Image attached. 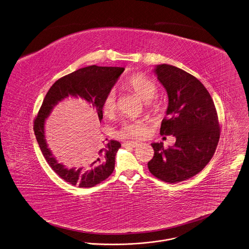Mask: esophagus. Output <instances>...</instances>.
<instances>
[{"mask_svg": "<svg viewBox=\"0 0 249 249\" xmlns=\"http://www.w3.org/2000/svg\"><path fill=\"white\" fill-rule=\"evenodd\" d=\"M123 146H130V147H136V146H139V144L136 143V142H133V141H126V142L123 143Z\"/></svg>", "mask_w": 249, "mask_h": 249, "instance_id": "34e87169", "label": "esophagus"}]
</instances>
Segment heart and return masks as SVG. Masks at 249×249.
<instances>
[{
  "label": "heart",
  "instance_id": "obj_1",
  "mask_svg": "<svg viewBox=\"0 0 249 249\" xmlns=\"http://www.w3.org/2000/svg\"><path fill=\"white\" fill-rule=\"evenodd\" d=\"M124 87L132 91L141 100L147 102L149 107L154 110L160 108V103L151 99L157 92L155 83L143 74H134L124 82ZM102 110L104 116L112 117L117 110V96L114 90L109 91L103 99ZM147 135V127L145 120H132L126 121L122 124L117 132L119 138H133L142 139Z\"/></svg>",
  "mask_w": 249,
  "mask_h": 249
}]
</instances>
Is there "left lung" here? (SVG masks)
<instances>
[{
  "instance_id": "1",
  "label": "left lung",
  "mask_w": 249,
  "mask_h": 249,
  "mask_svg": "<svg viewBox=\"0 0 249 249\" xmlns=\"http://www.w3.org/2000/svg\"><path fill=\"white\" fill-rule=\"evenodd\" d=\"M155 72L169 99L160 134L174 135L176 142L168 148L151 144L154 156L147 167L160 180L177 183L196 175L211 161L219 142V119L210 93L195 76L165 64Z\"/></svg>"
}]
</instances>
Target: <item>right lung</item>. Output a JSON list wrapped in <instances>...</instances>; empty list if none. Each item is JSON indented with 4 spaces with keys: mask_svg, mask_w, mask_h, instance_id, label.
Returning a JSON list of instances; mask_svg holds the SVG:
<instances>
[{
    "mask_svg": "<svg viewBox=\"0 0 249 249\" xmlns=\"http://www.w3.org/2000/svg\"><path fill=\"white\" fill-rule=\"evenodd\" d=\"M123 71L124 68L93 65L60 78L47 92L34 120V132L45 160L62 179L73 186L90 188L105 180L115 169L116 154L121 145L118 141L111 140L105 146L94 149L82 163L83 166L66 168L57 162L47 146L44 137L45 119L58 102L69 96H73L81 97L91 103L102 121L103 99L111 91Z\"/></svg>",
    "mask_w": 249,
    "mask_h": 249,
    "instance_id": "obj_1",
    "label": "right lung"
}]
</instances>
